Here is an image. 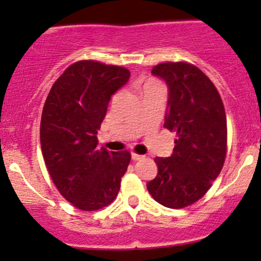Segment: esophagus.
<instances>
[{
  "instance_id": "1",
  "label": "esophagus",
  "mask_w": 261,
  "mask_h": 261,
  "mask_svg": "<svg viewBox=\"0 0 261 261\" xmlns=\"http://www.w3.org/2000/svg\"><path fill=\"white\" fill-rule=\"evenodd\" d=\"M143 155H139V154H135V152H131V159L133 160H140L143 159Z\"/></svg>"
}]
</instances>
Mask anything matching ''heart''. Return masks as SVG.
<instances>
[{"label": "heart", "instance_id": "1", "mask_svg": "<svg viewBox=\"0 0 261 261\" xmlns=\"http://www.w3.org/2000/svg\"><path fill=\"white\" fill-rule=\"evenodd\" d=\"M155 84H158V83H156V82H154V81H149V82H146V83H145V86H144V89H146L147 87L155 86Z\"/></svg>", "mask_w": 261, "mask_h": 261}]
</instances>
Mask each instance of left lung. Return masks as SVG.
Wrapping results in <instances>:
<instances>
[{
  "label": "left lung",
  "instance_id": "1",
  "mask_svg": "<svg viewBox=\"0 0 261 261\" xmlns=\"http://www.w3.org/2000/svg\"><path fill=\"white\" fill-rule=\"evenodd\" d=\"M151 73L168 86L164 127L177 139L170 156L155 158L158 175L146 187L163 206L183 208L202 198L222 169L227 147L225 107L215 84L189 63H162Z\"/></svg>",
  "mask_w": 261,
  "mask_h": 261
}]
</instances>
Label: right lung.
<instances>
[{
    "mask_svg": "<svg viewBox=\"0 0 261 261\" xmlns=\"http://www.w3.org/2000/svg\"><path fill=\"white\" fill-rule=\"evenodd\" d=\"M126 68L81 60L53 84L43 109L40 144L55 187L82 211L109 206L117 196L131 154L98 149L97 131L112 94L127 83Z\"/></svg>",
    "mask_w": 261,
    "mask_h": 261,
    "instance_id": "right-lung-1",
    "label": "right lung"
}]
</instances>
